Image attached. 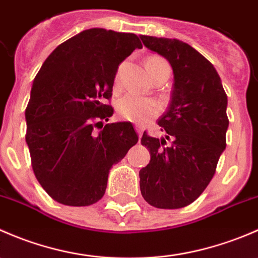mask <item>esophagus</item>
<instances>
[{"mask_svg": "<svg viewBox=\"0 0 258 258\" xmlns=\"http://www.w3.org/2000/svg\"><path fill=\"white\" fill-rule=\"evenodd\" d=\"M135 128H136V132H137V134H139V139H141V136H142V127L139 126V124H136V126H135Z\"/></svg>", "mask_w": 258, "mask_h": 258, "instance_id": "esophagus-1", "label": "esophagus"}]
</instances>
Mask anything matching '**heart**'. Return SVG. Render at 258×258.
<instances>
[{
  "label": "heart",
  "mask_w": 258,
  "mask_h": 258,
  "mask_svg": "<svg viewBox=\"0 0 258 258\" xmlns=\"http://www.w3.org/2000/svg\"><path fill=\"white\" fill-rule=\"evenodd\" d=\"M146 69H147L148 74L152 79L155 75H157L162 70H170V66L165 59L155 56L150 57L146 61ZM114 83H116V86L118 85V74L114 79ZM117 112L121 118L141 124L157 114L158 105L152 98L127 93L123 97L119 98L118 102H117Z\"/></svg>",
  "instance_id": "1"
}]
</instances>
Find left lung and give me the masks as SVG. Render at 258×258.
<instances>
[{"instance_id": "obj_1", "label": "left lung", "mask_w": 258, "mask_h": 258, "mask_svg": "<svg viewBox=\"0 0 258 258\" xmlns=\"http://www.w3.org/2000/svg\"><path fill=\"white\" fill-rule=\"evenodd\" d=\"M141 40L170 62L173 90L167 111L158 118L167 136L144 134L141 139L151 160L140 170V188L151 206L181 209L209 186L226 148L227 96L213 64L194 47L176 38L142 35Z\"/></svg>"}]
</instances>
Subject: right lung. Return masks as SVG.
<instances>
[{
	"label": "right lung",
	"instance_id": "obj_1",
	"mask_svg": "<svg viewBox=\"0 0 258 258\" xmlns=\"http://www.w3.org/2000/svg\"><path fill=\"white\" fill-rule=\"evenodd\" d=\"M142 48L135 33L90 28L53 49L33 80L26 142L42 188L67 206L102 199L111 167L139 141L130 122L108 121L119 63Z\"/></svg>",
	"mask_w": 258,
	"mask_h": 258
}]
</instances>
